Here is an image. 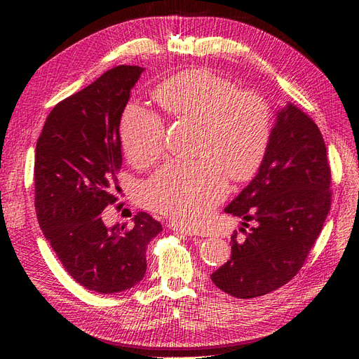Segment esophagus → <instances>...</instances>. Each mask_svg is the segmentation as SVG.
<instances>
[{
    "label": "esophagus",
    "instance_id": "obj_1",
    "mask_svg": "<svg viewBox=\"0 0 359 359\" xmlns=\"http://www.w3.org/2000/svg\"><path fill=\"white\" fill-rule=\"evenodd\" d=\"M170 229L173 231V232H177V233H180V235H182V236H196L198 233L196 232H193V231H190V229H186V227H182V226H180V224H170L169 226Z\"/></svg>",
    "mask_w": 359,
    "mask_h": 359
}]
</instances>
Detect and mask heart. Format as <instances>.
Listing matches in <instances>:
<instances>
[{"instance_id": "1", "label": "heart", "mask_w": 359, "mask_h": 359, "mask_svg": "<svg viewBox=\"0 0 359 359\" xmlns=\"http://www.w3.org/2000/svg\"><path fill=\"white\" fill-rule=\"evenodd\" d=\"M154 99L172 118L199 124L198 160L168 161L147 182L151 208L186 226H201L235 181L253 175L273 133V111L264 95L240 90L231 78L210 69L182 70L161 81ZM165 121L139 103H128L119 124L127 160L148 168L165 149Z\"/></svg>"}]
</instances>
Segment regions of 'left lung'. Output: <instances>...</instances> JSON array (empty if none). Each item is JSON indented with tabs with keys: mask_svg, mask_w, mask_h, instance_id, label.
I'll use <instances>...</instances> for the list:
<instances>
[{
	"mask_svg": "<svg viewBox=\"0 0 359 359\" xmlns=\"http://www.w3.org/2000/svg\"><path fill=\"white\" fill-rule=\"evenodd\" d=\"M331 168L319 127L289 103L277 112L257 175L224 211L255 222L244 240L232 233V256L211 274L229 295L248 299L298 274L331 208Z\"/></svg>",
	"mask_w": 359,
	"mask_h": 359,
	"instance_id": "left-lung-1",
	"label": "left lung"
}]
</instances>
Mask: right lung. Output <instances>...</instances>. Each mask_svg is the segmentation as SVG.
Returning a JSON list of instances; mask_svg holds the SVG:
<instances>
[{
    "label": "right lung",
    "instance_id": "obj_1",
    "mask_svg": "<svg viewBox=\"0 0 359 359\" xmlns=\"http://www.w3.org/2000/svg\"><path fill=\"white\" fill-rule=\"evenodd\" d=\"M118 66L60 102L46 118L36 147L34 205L46 240L81 286L104 295L144 278L147 247L163 227L147 212L135 224L106 227L102 212L116 202L123 166L119 121L142 74Z\"/></svg>",
    "mask_w": 359,
    "mask_h": 359
}]
</instances>
